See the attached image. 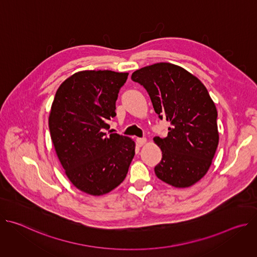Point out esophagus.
Instances as JSON below:
<instances>
[{"mask_svg": "<svg viewBox=\"0 0 257 257\" xmlns=\"http://www.w3.org/2000/svg\"><path fill=\"white\" fill-rule=\"evenodd\" d=\"M146 141H148V140H146V138H137L136 139V142L139 146H143L146 143Z\"/></svg>", "mask_w": 257, "mask_h": 257, "instance_id": "obj_1", "label": "esophagus"}]
</instances>
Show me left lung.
<instances>
[{"label":"left lung","mask_w":257,"mask_h":257,"mask_svg":"<svg viewBox=\"0 0 257 257\" xmlns=\"http://www.w3.org/2000/svg\"><path fill=\"white\" fill-rule=\"evenodd\" d=\"M131 79L149 92L159 118L171 124L167 137L154 138L163 153L157 177L178 188L195 184L207 173L218 144L217 112L206 87L171 63L143 67Z\"/></svg>","instance_id":"obj_1"}]
</instances>
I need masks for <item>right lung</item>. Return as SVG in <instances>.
Segmentation results:
<instances>
[{"label":"right lung","instance_id":"obj_1","mask_svg":"<svg viewBox=\"0 0 257 257\" xmlns=\"http://www.w3.org/2000/svg\"><path fill=\"white\" fill-rule=\"evenodd\" d=\"M127 77L109 70L77 72L60 85L52 103L49 128L58 159L72 184L90 195L119 186L135 155L131 138L104 133Z\"/></svg>","mask_w":257,"mask_h":257}]
</instances>
